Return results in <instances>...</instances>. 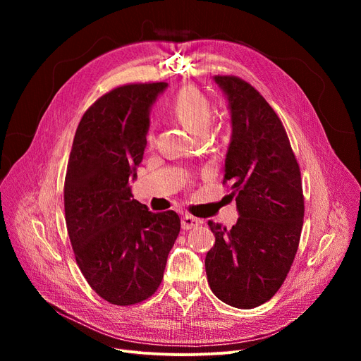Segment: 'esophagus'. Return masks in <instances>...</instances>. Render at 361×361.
I'll use <instances>...</instances> for the list:
<instances>
[{
    "mask_svg": "<svg viewBox=\"0 0 361 361\" xmlns=\"http://www.w3.org/2000/svg\"><path fill=\"white\" fill-rule=\"evenodd\" d=\"M200 225V219L192 216V215H184L181 218V226L183 230H192V228H196V226Z\"/></svg>",
    "mask_w": 361,
    "mask_h": 361,
    "instance_id": "obj_1",
    "label": "esophagus"
}]
</instances>
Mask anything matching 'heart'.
Listing matches in <instances>:
<instances>
[{
  "label": "heart",
  "instance_id": "b5f03b06",
  "mask_svg": "<svg viewBox=\"0 0 361 361\" xmlns=\"http://www.w3.org/2000/svg\"><path fill=\"white\" fill-rule=\"evenodd\" d=\"M171 114L196 137L206 136L212 123L211 104L195 86H185L178 92L171 104Z\"/></svg>",
  "mask_w": 361,
  "mask_h": 361
}]
</instances>
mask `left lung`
<instances>
[{
  "label": "left lung",
  "instance_id": "obj_1",
  "mask_svg": "<svg viewBox=\"0 0 361 361\" xmlns=\"http://www.w3.org/2000/svg\"><path fill=\"white\" fill-rule=\"evenodd\" d=\"M231 114L224 183H231L238 221L207 222L215 245L204 269L212 293L228 306L253 309L271 300L295 257L305 218L301 176L279 117L235 75H215Z\"/></svg>",
  "mask_w": 361,
  "mask_h": 361
}]
</instances>
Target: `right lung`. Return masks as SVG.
Here are the masks:
<instances>
[{"label": "right lung", "instance_id": "1", "mask_svg": "<svg viewBox=\"0 0 361 361\" xmlns=\"http://www.w3.org/2000/svg\"><path fill=\"white\" fill-rule=\"evenodd\" d=\"M168 83L126 85L94 102L75 130L64 183L68 237L92 290L111 305L154 294L180 233L174 211L154 214L133 197L150 108Z\"/></svg>", "mask_w": 361, "mask_h": 361}]
</instances>
